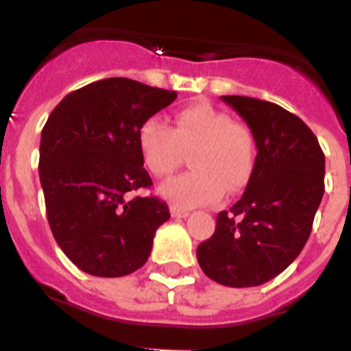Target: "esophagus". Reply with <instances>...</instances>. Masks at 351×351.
Segmentation results:
<instances>
[{"instance_id": "34e87169", "label": "esophagus", "mask_w": 351, "mask_h": 351, "mask_svg": "<svg viewBox=\"0 0 351 351\" xmlns=\"http://www.w3.org/2000/svg\"><path fill=\"white\" fill-rule=\"evenodd\" d=\"M170 214H172L173 218H186V216H188V210L182 209V207L172 206L170 207Z\"/></svg>"}]
</instances>
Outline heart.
<instances>
[{"label": "heart", "mask_w": 351, "mask_h": 351, "mask_svg": "<svg viewBox=\"0 0 351 351\" xmlns=\"http://www.w3.org/2000/svg\"><path fill=\"white\" fill-rule=\"evenodd\" d=\"M145 169L167 178L178 169L182 151H191L195 170L160 186V193L178 207L214 204L246 188L253 176L256 145L253 132L209 101H193L178 112L172 126L160 116L147 117L137 133Z\"/></svg>", "instance_id": "obj_1"}]
</instances>
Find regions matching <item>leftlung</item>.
<instances>
[{"label":"left lung","instance_id":"1","mask_svg":"<svg viewBox=\"0 0 351 351\" xmlns=\"http://www.w3.org/2000/svg\"><path fill=\"white\" fill-rule=\"evenodd\" d=\"M253 132L255 169L246 191L216 218L197 247L204 274L225 287H258L285 271L308 243L324 197L325 154L295 114L250 96H221Z\"/></svg>","mask_w":351,"mask_h":351}]
</instances>
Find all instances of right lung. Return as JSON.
Listing matches in <instances>:
<instances>
[{"mask_svg": "<svg viewBox=\"0 0 351 351\" xmlns=\"http://www.w3.org/2000/svg\"><path fill=\"white\" fill-rule=\"evenodd\" d=\"M176 91L114 77L71 91L42 130L38 173L56 243L80 271L119 278L147 262L158 226L170 218L153 184L137 133Z\"/></svg>", "mask_w": 351, "mask_h": 351, "instance_id": "1", "label": "right lung"}]
</instances>
